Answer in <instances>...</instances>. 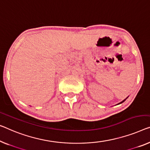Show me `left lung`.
<instances>
[{
	"label": "left lung",
	"mask_w": 150,
	"mask_h": 150,
	"mask_svg": "<svg viewBox=\"0 0 150 150\" xmlns=\"http://www.w3.org/2000/svg\"><path fill=\"white\" fill-rule=\"evenodd\" d=\"M125 100H123V101H122V102H120V103H119V104H121V103H122V102H125Z\"/></svg>",
	"instance_id": "8db88e82"
}]
</instances>
